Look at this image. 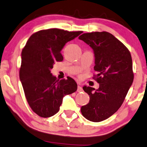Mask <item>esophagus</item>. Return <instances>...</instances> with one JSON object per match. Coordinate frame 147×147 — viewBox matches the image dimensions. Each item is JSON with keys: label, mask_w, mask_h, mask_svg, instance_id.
<instances>
[{"label": "esophagus", "mask_w": 147, "mask_h": 147, "mask_svg": "<svg viewBox=\"0 0 147 147\" xmlns=\"http://www.w3.org/2000/svg\"><path fill=\"white\" fill-rule=\"evenodd\" d=\"M77 91H78V92H81L83 91V89L81 88V86H80V85H78V90H77Z\"/></svg>", "instance_id": "esophagus-1"}]
</instances>
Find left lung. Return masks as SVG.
Instances as JSON below:
<instances>
[{"label": "left lung", "instance_id": "obj_1", "mask_svg": "<svg viewBox=\"0 0 147 147\" xmlns=\"http://www.w3.org/2000/svg\"><path fill=\"white\" fill-rule=\"evenodd\" d=\"M79 39L93 49L96 71L93 79L99 83L96 90L83 87L90 100L81 112L88 120L99 122L117 112L125 100L134 78L131 56L120 40L107 31L83 33Z\"/></svg>", "mask_w": 147, "mask_h": 147}]
</instances>
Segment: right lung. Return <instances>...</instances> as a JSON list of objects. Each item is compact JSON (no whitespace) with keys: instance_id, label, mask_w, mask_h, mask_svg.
<instances>
[{"instance_id":"1","label":"right lung","mask_w":147,"mask_h":147,"mask_svg":"<svg viewBox=\"0 0 147 147\" xmlns=\"http://www.w3.org/2000/svg\"><path fill=\"white\" fill-rule=\"evenodd\" d=\"M83 31L57 28L43 29L29 38L22 51L20 79L29 107L42 118H49L59 111L62 98L76 92L74 80H59L51 73L56 62H62L60 51L69 40Z\"/></svg>"}]
</instances>
